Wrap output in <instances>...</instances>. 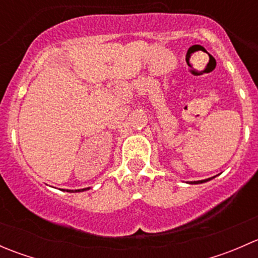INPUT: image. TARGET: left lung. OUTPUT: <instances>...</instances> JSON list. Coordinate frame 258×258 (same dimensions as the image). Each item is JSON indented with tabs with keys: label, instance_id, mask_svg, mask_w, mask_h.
Wrapping results in <instances>:
<instances>
[{
	"label": "left lung",
	"instance_id": "8db88e82",
	"mask_svg": "<svg viewBox=\"0 0 258 258\" xmlns=\"http://www.w3.org/2000/svg\"><path fill=\"white\" fill-rule=\"evenodd\" d=\"M210 179H212V178H207V179H202V181H194V182H191V183H204V182H207V181H210Z\"/></svg>",
	"mask_w": 258,
	"mask_h": 258
}]
</instances>
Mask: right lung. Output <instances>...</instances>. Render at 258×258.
I'll use <instances>...</instances> for the list:
<instances>
[{
    "label": "right lung",
    "mask_w": 258,
    "mask_h": 258,
    "mask_svg": "<svg viewBox=\"0 0 258 258\" xmlns=\"http://www.w3.org/2000/svg\"><path fill=\"white\" fill-rule=\"evenodd\" d=\"M86 189L88 188H82V189H76V192H82V191H86ZM70 192V191H69ZM71 192H75V191H71Z\"/></svg>",
    "instance_id": "right-lung-1"
}]
</instances>
